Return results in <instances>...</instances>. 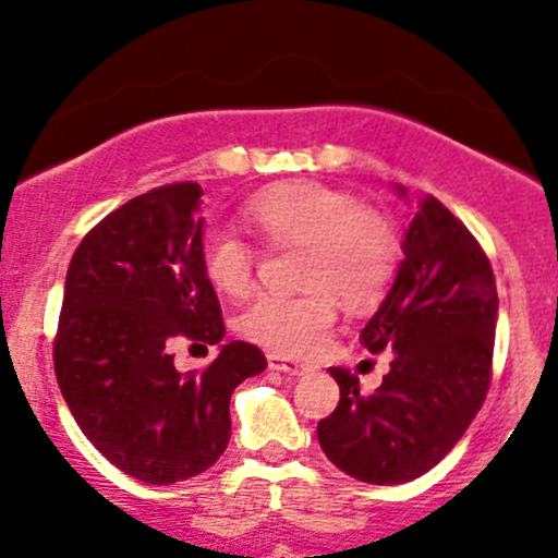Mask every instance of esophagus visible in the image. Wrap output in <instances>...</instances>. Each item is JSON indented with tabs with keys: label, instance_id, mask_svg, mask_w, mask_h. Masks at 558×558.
<instances>
[{
	"label": "esophagus",
	"instance_id": "34e87169",
	"mask_svg": "<svg viewBox=\"0 0 558 558\" xmlns=\"http://www.w3.org/2000/svg\"><path fill=\"white\" fill-rule=\"evenodd\" d=\"M267 364H269V369H275V373H286V375H307V373H313V364L294 362V359L278 356V353H269Z\"/></svg>",
	"mask_w": 558,
	"mask_h": 558
}]
</instances>
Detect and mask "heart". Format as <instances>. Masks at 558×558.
I'll use <instances>...</instances> for the list:
<instances>
[{"label": "heart", "instance_id": "heart-1", "mask_svg": "<svg viewBox=\"0 0 558 558\" xmlns=\"http://www.w3.org/2000/svg\"><path fill=\"white\" fill-rule=\"evenodd\" d=\"M243 216L272 245L300 243L305 294H262L240 315L247 340L289 356L313 353L335 324V294L345 305H369L384 294L399 256L391 221L351 191L315 180H291L247 199ZM207 283L227 296L253 286L256 253L238 234L207 232L199 247Z\"/></svg>", "mask_w": 558, "mask_h": 558}]
</instances>
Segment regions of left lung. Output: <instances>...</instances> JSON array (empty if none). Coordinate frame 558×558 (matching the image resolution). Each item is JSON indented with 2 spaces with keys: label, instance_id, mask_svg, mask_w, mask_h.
Returning a JSON list of instances; mask_svg holds the SVG:
<instances>
[{
  "label": "left lung",
  "instance_id": "1",
  "mask_svg": "<svg viewBox=\"0 0 558 558\" xmlns=\"http://www.w3.org/2000/svg\"><path fill=\"white\" fill-rule=\"evenodd\" d=\"M402 253L386 300L359 335L369 353L393 351L391 369L364 393L356 375L329 367L340 402L318 421L331 464L375 486L429 472L461 440L492 384L499 300L483 247L440 199L424 196Z\"/></svg>",
  "mask_w": 558,
  "mask_h": 558
}]
</instances>
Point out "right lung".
I'll list each match as a JSON object with an SVG mask.
<instances>
[{"instance_id":"right-lung-1","label":"right lung","mask_w":558,"mask_h":558,"mask_svg":"<svg viewBox=\"0 0 558 558\" xmlns=\"http://www.w3.org/2000/svg\"><path fill=\"white\" fill-rule=\"evenodd\" d=\"M199 183L140 194L83 238L66 269L53 342L56 380L83 435L110 464L154 486L189 481L232 437L229 399L267 359L232 340L202 376L171 348L221 344L216 289L202 272Z\"/></svg>"}]
</instances>
